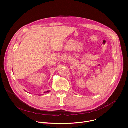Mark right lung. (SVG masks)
Returning <instances> with one entry per match:
<instances>
[{
	"label": "right lung",
	"instance_id": "1",
	"mask_svg": "<svg viewBox=\"0 0 128 128\" xmlns=\"http://www.w3.org/2000/svg\"><path fill=\"white\" fill-rule=\"evenodd\" d=\"M49 92H50V91H47V92H44V94H45V93H48Z\"/></svg>",
	"mask_w": 128,
	"mask_h": 128
}]
</instances>
